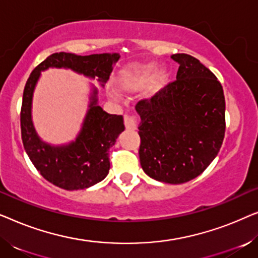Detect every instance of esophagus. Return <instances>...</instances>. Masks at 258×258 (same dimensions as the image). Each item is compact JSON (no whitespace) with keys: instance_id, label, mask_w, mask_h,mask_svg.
<instances>
[{"instance_id":"1","label":"esophagus","mask_w":258,"mask_h":258,"mask_svg":"<svg viewBox=\"0 0 258 258\" xmlns=\"http://www.w3.org/2000/svg\"><path fill=\"white\" fill-rule=\"evenodd\" d=\"M124 125L126 129L135 130L137 128V118L134 114H126L124 116Z\"/></svg>"}]
</instances>
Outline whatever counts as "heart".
Wrapping results in <instances>:
<instances>
[{"instance_id": "b5f03b06", "label": "heart", "mask_w": 258, "mask_h": 258, "mask_svg": "<svg viewBox=\"0 0 258 258\" xmlns=\"http://www.w3.org/2000/svg\"><path fill=\"white\" fill-rule=\"evenodd\" d=\"M154 67H142V68L135 69L133 72L125 73L122 76L121 83L124 88H140L149 82L154 76Z\"/></svg>"}]
</instances>
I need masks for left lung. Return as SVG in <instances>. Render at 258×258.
I'll list each match as a JSON object with an SVG mask.
<instances>
[{
    "label": "left lung",
    "mask_w": 258,
    "mask_h": 258,
    "mask_svg": "<svg viewBox=\"0 0 258 258\" xmlns=\"http://www.w3.org/2000/svg\"><path fill=\"white\" fill-rule=\"evenodd\" d=\"M177 62L176 80L137 102L140 162L156 181L181 184L206 170L220 151L225 133V100L217 77L188 54Z\"/></svg>",
    "instance_id": "obj_1"
}]
</instances>
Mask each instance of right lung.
<instances>
[{"instance_id":"add662e5","label":"right lung","mask_w":258,"mask_h":258,"mask_svg":"<svg viewBox=\"0 0 258 258\" xmlns=\"http://www.w3.org/2000/svg\"><path fill=\"white\" fill-rule=\"evenodd\" d=\"M117 54L79 56L55 52L41 62L28 79L21 107V136L23 147L37 171L48 182L66 190L86 189L101 182L110 169L109 149L124 130L122 115H110L96 104L95 90L83 128L75 142L67 147H50L38 139L31 123L30 104L41 70L50 67L70 68L105 82L112 72Z\"/></svg>"}]
</instances>
